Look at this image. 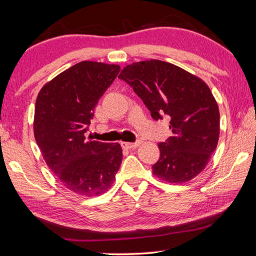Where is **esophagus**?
<instances>
[{"mask_svg":"<svg viewBox=\"0 0 256 256\" xmlns=\"http://www.w3.org/2000/svg\"><path fill=\"white\" fill-rule=\"evenodd\" d=\"M121 144H122V146L124 148H135L137 146H140V140L135 142V143H130V142H124V143H121Z\"/></svg>","mask_w":256,"mask_h":256,"instance_id":"esophagus-1","label":"esophagus"}]
</instances>
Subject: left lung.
I'll use <instances>...</instances> for the list:
<instances>
[{
	"instance_id": "left-lung-1",
	"label": "left lung",
	"mask_w": 256,
	"mask_h": 256,
	"mask_svg": "<svg viewBox=\"0 0 256 256\" xmlns=\"http://www.w3.org/2000/svg\"><path fill=\"white\" fill-rule=\"evenodd\" d=\"M119 78L146 105L154 120L170 118L172 136L159 143L160 159L153 174L180 184L199 175L218 143L220 111L202 78L170 62L151 60L132 62Z\"/></svg>"
}]
</instances>
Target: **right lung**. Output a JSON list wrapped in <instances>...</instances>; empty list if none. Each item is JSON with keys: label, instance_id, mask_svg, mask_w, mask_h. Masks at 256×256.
Wrapping results in <instances>:
<instances>
[{"label": "right lung", "instance_id": "add662e5", "mask_svg": "<svg viewBox=\"0 0 256 256\" xmlns=\"http://www.w3.org/2000/svg\"><path fill=\"white\" fill-rule=\"evenodd\" d=\"M119 65L80 62L58 74L38 92L34 137L50 170L80 196H100L111 188L122 161L119 143L86 138L94 108Z\"/></svg>", "mask_w": 256, "mask_h": 256}]
</instances>
